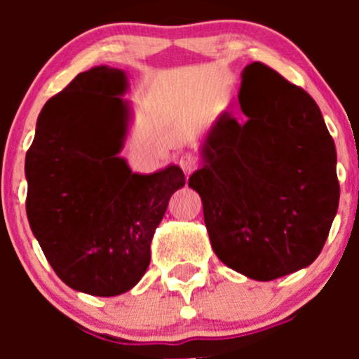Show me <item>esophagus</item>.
<instances>
[{"label":"esophagus","instance_id":"34e87169","mask_svg":"<svg viewBox=\"0 0 359 359\" xmlns=\"http://www.w3.org/2000/svg\"><path fill=\"white\" fill-rule=\"evenodd\" d=\"M177 163H179V166L184 170V173H187V175L198 168V159L191 153L180 154V156L177 158Z\"/></svg>","mask_w":359,"mask_h":359}]
</instances>
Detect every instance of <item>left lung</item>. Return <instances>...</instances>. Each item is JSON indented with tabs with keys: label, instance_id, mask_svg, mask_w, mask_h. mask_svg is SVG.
Segmentation results:
<instances>
[{
	"label": "left lung",
	"instance_id": "obj_1",
	"mask_svg": "<svg viewBox=\"0 0 359 359\" xmlns=\"http://www.w3.org/2000/svg\"><path fill=\"white\" fill-rule=\"evenodd\" d=\"M241 125L222 114L189 177L215 255L271 281L314 262L339 208L337 153L320 107L260 62L245 67Z\"/></svg>",
	"mask_w": 359,
	"mask_h": 359
}]
</instances>
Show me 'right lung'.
<instances>
[{
  "instance_id": "1",
  "label": "right lung",
  "mask_w": 359,
  "mask_h": 359,
  "mask_svg": "<svg viewBox=\"0 0 359 359\" xmlns=\"http://www.w3.org/2000/svg\"><path fill=\"white\" fill-rule=\"evenodd\" d=\"M125 90L119 69L79 72L39 112L25 154L32 234L67 287L99 297L139 283L170 196L186 184L179 166L139 175L118 156L128 125V106L119 97Z\"/></svg>"
}]
</instances>
